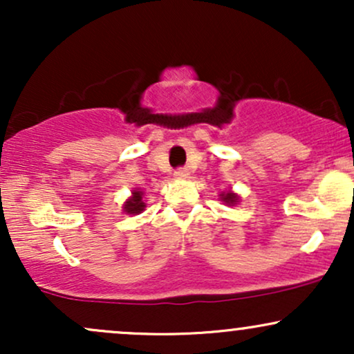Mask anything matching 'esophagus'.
I'll use <instances>...</instances> for the list:
<instances>
[{
	"instance_id": "1",
	"label": "esophagus",
	"mask_w": 354,
	"mask_h": 354,
	"mask_svg": "<svg viewBox=\"0 0 354 354\" xmlns=\"http://www.w3.org/2000/svg\"><path fill=\"white\" fill-rule=\"evenodd\" d=\"M174 176H176V178H186V176H188V171H186L185 168H180V169H176V171H174Z\"/></svg>"
}]
</instances>
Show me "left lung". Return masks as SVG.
<instances>
[{
  "label": "left lung",
  "instance_id": "left-lung-1",
  "mask_svg": "<svg viewBox=\"0 0 354 354\" xmlns=\"http://www.w3.org/2000/svg\"><path fill=\"white\" fill-rule=\"evenodd\" d=\"M221 200L225 201V203H228V205H236V201H238V196L234 193H225V194H221Z\"/></svg>",
  "mask_w": 354,
  "mask_h": 354
}]
</instances>
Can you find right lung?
<instances>
[{"label": "right lung", "mask_w": 354, "mask_h": 354, "mask_svg": "<svg viewBox=\"0 0 354 354\" xmlns=\"http://www.w3.org/2000/svg\"><path fill=\"white\" fill-rule=\"evenodd\" d=\"M145 209V203H143V193L141 191H133V198L131 200L126 201L124 205V211L128 214H138Z\"/></svg>", "instance_id": "1"}]
</instances>
